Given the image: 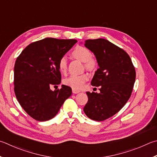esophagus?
Returning <instances> with one entry per match:
<instances>
[{"mask_svg":"<svg viewBox=\"0 0 157 157\" xmlns=\"http://www.w3.org/2000/svg\"><path fill=\"white\" fill-rule=\"evenodd\" d=\"M72 92L74 94H77V93H80L81 91L79 90H78V89H76V88H72Z\"/></svg>","mask_w":157,"mask_h":157,"instance_id":"1","label":"esophagus"}]
</instances>
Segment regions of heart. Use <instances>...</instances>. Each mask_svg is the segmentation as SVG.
<instances>
[{
	"instance_id": "heart-1",
	"label": "heart",
	"mask_w": 157,
	"mask_h": 157,
	"mask_svg": "<svg viewBox=\"0 0 157 157\" xmlns=\"http://www.w3.org/2000/svg\"><path fill=\"white\" fill-rule=\"evenodd\" d=\"M73 57L83 62L84 67L88 70L92 71L96 67L97 61L93 58L91 51L88 48L83 46H77L72 51ZM59 70L62 73H65L67 71V59L63 57L59 59L58 62ZM88 79V75L86 73H82L80 75H71L69 78L64 80V84L69 86L73 88L80 89L83 87L84 84Z\"/></svg>"
}]
</instances>
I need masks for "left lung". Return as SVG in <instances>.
<instances>
[{
  "label": "left lung",
  "mask_w": 157,
  "mask_h": 157,
  "mask_svg": "<svg viewBox=\"0 0 157 157\" xmlns=\"http://www.w3.org/2000/svg\"><path fill=\"white\" fill-rule=\"evenodd\" d=\"M85 47L92 51L99 69L91 85L100 93L86 92L88 100L84 111L88 118L101 121L118 113L132 93L136 72L128 54L107 40H87Z\"/></svg>",
  "instance_id": "left-lung-1"
}]
</instances>
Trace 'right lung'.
<instances>
[{"instance_id": "obj_1", "label": "right lung", "mask_w": 157, "mask_h": 157, "mask_svg": "<svg viewBox=\"0 0 157 157\" xmlns=\"http://www.w3.org/2000/svg\"><path fill=\"white\" fill-rule=\"evenodd\" d=\"M78 42L76 40L46 38L32 42L22 51L14 66V92L22 108L37 121H44L58 114L72 94L71 88L62 85L59 59Z\"/></svg>"}]
</instances>
